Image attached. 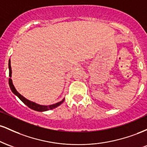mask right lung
I'll list each match as a JSON object with an SVG mask.
<instances>
[{"instance_id":"obj_1","label":"right lung","mask_w":147,"mask_h":147,"mask_svg":"<svg viewBox=\"0 0 147 147\" xmlns=\"http://www.w3.org/2000/svg\"><path fill=\"white\" fill-rule=\"evenodd\" d=\"M8 67H9V85L10 89H11V90L12 91V92L15 95L17 96L18 98L21 99V100L23 103H24L25 105L28 106V107L30 108L31 109H32V110L36 111H39V112H43V111H49V110H51V109H55V108H57V106L61 105V104L63 102V101H64V99H65V98H63L61 101H60V102L56 103V104H51V105L45 106V105H41V104H36V103L32 102V101L29 100V99H26L25 97H23V95H21V94H20L19 92H18V91L16 90V88H15L14 84H13L12 79H11V61H10V59H9V63H8Z\"/></svg>"}]
</instances>
